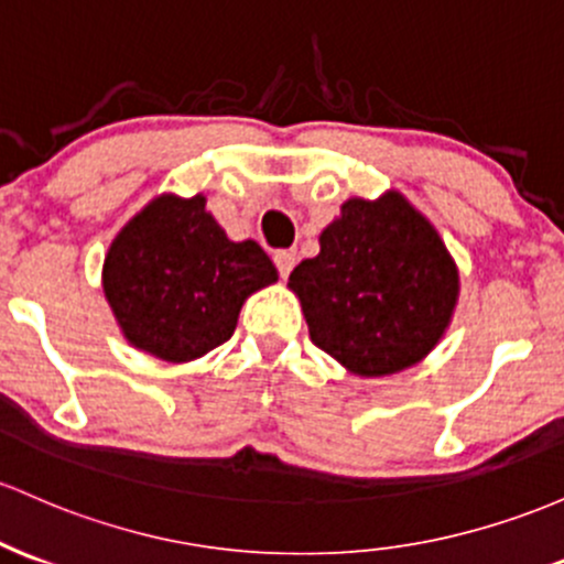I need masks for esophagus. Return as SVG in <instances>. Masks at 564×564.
I'll use <instances>...</instances> for the list:
<instances>
[{"mask_svg": "<svg viewBox=\"0 0 564 564\" xmlns=\"http://www.w3.org/2000/svg\"><path fill=\"white\" fill-rule=\"evenodd\" d=\"M272 259H275V268H278V272H281V278H289V272L294 270L296 253L294 251H278Z\"/></svg>", "mask_w": 564, "mask_h": 564, "instance_id": "esophagus-1", "label": "esophagus"}]
</instances>
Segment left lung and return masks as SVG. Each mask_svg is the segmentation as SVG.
<instances>
[{"label": "left lung", "mask_w": 564, "mask_h": 564, "mask_svg": "<svg viewBox=\"0 0 564 564\" xmlns=\"http://www.w3.org/2000/svg\"><path fill=\"white\" fill-rule=\"evenodd\" d=\"M318 257L289 275L307 332L358 377L423 361L449 329L460 272L442 235L401 192L350 197L324 227Z\"/></svg>", "instance_id": "left-lung-1"}]
</instances>
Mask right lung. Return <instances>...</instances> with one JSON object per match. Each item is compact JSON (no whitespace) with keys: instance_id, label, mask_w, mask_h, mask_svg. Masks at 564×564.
<instances>
[{"instance_id":"right-lung-1","label":"right lung","mask_w":564,"mask_h":564,"mask_svg":"<svg viewBox=\"0 0 564 564\" xmlns=\"http://www.w3.org/2000/svg\"><path fill=\"white\" fill-rule=\"evenodd\" d=\"M278 281L257 240L227 238L206 195L152 197L104 257L101 286L135 350L187 364L227 343L243 302Z\"/></svg>"}]
</instances>
